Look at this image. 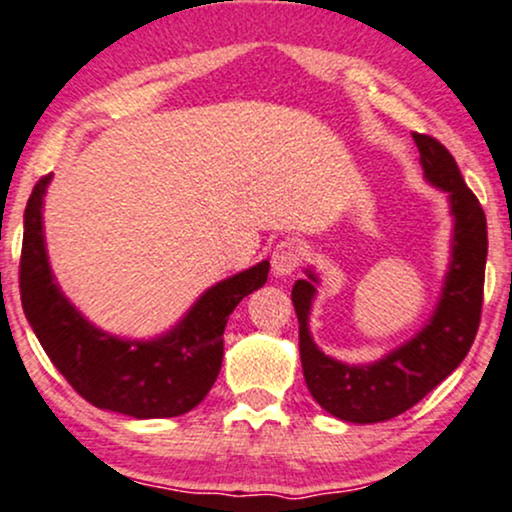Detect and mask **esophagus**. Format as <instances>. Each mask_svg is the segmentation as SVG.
<instances>
[{"instance_id":"1","label":"esophagus","mask_w":512,"mask_h":512,"mask_svg":"<svg viewBox=\"0 0 512 512\" xmlns=\"http://www.w3.org/2000/svg\"><path fill=\"white\" fill-rule=\"evenodd\" d=\"M304 258V244L297 242V239H285L273 249V256H270V263H273V273L278 278H285V275H292L294 270L302 266Z\"/></svg>"}]
</instances>
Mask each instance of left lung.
Wrapping results in <instances>:
<instances>
[{
  "mask_svg": "<svg viewBox=\"0 0 512 512\" xmlns=\"http://www.w3.org/2000/svg\"><path fill=\"white\" fill-rule=\"evenodd\" d=\"M412 138L419 148L426 182L446 191L453 215L450 266L429 323L374 364H342L318 350L309 333V311L318 278L306 270L309 278L297 280L292 287L306 388L323 410L342 422H386L417 405L467 357L482 318L489 251L482 203L465 184L458 162L443 143L426 134H412Z\"/></svg>",
  "mask_w": 512,
  "mask_h": 512,
  "instance_id": "left-lung-1",
  "label": "left lung"
}]
</instances>
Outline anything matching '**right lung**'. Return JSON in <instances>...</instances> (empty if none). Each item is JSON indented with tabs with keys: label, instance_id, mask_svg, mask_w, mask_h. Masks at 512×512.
Instances as JSON below:
<instances>
[{
	"label": "right lung",
	"instance_id": "obj_1",
	"mask_svg": "<svg viewBox=\"0 0 512 512\" xmlns=\"http://www.w3.org/2000/svg\"><path fill=\"white\" fill-rule=\"evenodd\" d=\"M50 179L45 174L28 198L18 268L23 311L42 350L71 388L100 410L136 419L194 410L220 374L227 318L246 294L266 285L270 263L261 261L210 287L160 338H114L78 314L54 282L42 234V198Z\"/></svg>",
	"mask_w": 512,
	"mask_h": 512
}]
</instances>
